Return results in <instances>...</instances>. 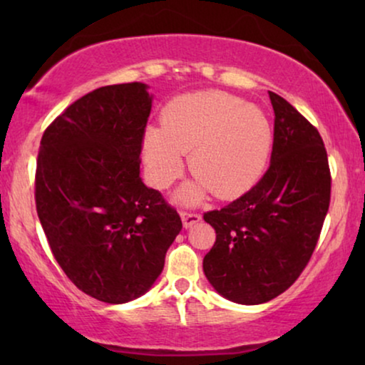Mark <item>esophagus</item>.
Here are the masks:
<instances>
[{"mask_svg":"<svg viewBox=\"0 0 365 365\" xmlns=\"http://www.w3.org/2000/svg\"><path fill=\"white\" fill-rule=\"evenodd\" d=\"M181 217H182L184 227H191V226H194V224H197L199 221H201V214L199 212L181 211Z\"/></svg>","mask_w":365,"mask_h":365,"instance_id":"34e87169","label":"esophagus"}]
</instances>
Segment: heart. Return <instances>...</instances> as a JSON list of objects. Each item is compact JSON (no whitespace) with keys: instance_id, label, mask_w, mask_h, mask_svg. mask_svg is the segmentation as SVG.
Masks as SVG:
<instances>
[{"instance_id":"obj_1","label":"heart","mask_w":365,"mask_h":365,"mask_svg":"<svg viewBox=\"0 0 365 365\" xmlns=\"http://www.w3.org/2000/svg\"><path fill=\"white\" fill-rule=\"evenodd\" d=\"M272 128L261 109L224 91H199L173 99L163 126L144 136V159L153 184L166 189L179 178L184 154L197 182L179 194L196 202L209 189L219 199L247 192L267 166Z\"/></svg>"}]
</instances>
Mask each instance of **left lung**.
<instances>
[{
  "mask_svg": "<svg viewBox=\"0 0 365 365\" xmlns=\"http://www.w3.org/2000/svg\"><path fill=\"white\" fill-rule=\"evenodd\" d=\"M271 166L246 194L204 212L216 242L202 261L212 287L237 304L287 291L311 261L331 202V169L321 134L279 94Z\"/></svg>",
  "mask_w": 365,
  "mask_h": 365,
  "instance_id": "obj_1",
  "label": "left lung"
}]
</instances>
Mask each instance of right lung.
I'll return each instance as SVG.
<instances>
[{
  "instance_id": "1",
  "label": "right lung",
  "mask_w": 365,
  "mask_h": 365,
  "mask_svg": "<svg viewBox=\"0 0 365 365\" xmlns=\"http://www.w3.org/2000/svg\"><path fill=\"white\" fill-rule=\"evenodd\" d=\"M143 83L84 94L44 129L34 201L59 267L79 291L123 304L148 291L182 229L139 178L153 99Z\"/></svg>"
}]
</instances>
